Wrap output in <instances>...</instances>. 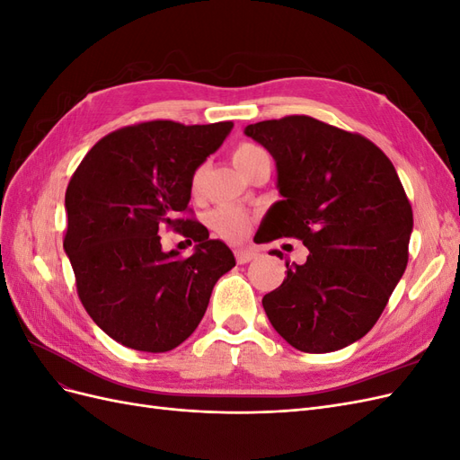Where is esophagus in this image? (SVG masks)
<instances>
[{"label": "esophagus", "mask_w": 460, "mask_h": 460, "mask_svg": "<svg viewBox=\"0 0 460 460\" xmlns=\"http://www.w3.org/2000/svg\"><path fill=\"white\" fill-rule=\"evenodd\" d=\"M234 255H235V261H238V264H245L249 261L257 259V252H252V249H235Z\"/></svg>", "instance_id": "esophagus-1"}]
</instances>
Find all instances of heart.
Returning a JSON list of instances; mask_svg holds the SVG:
<instances>
[{
	"label": "heart",
	"mask_w": 460,
	"mask_h": 460,
	"mask_svg": "<svg viewBox=\"0 0 460 460\" xmlns=\"http://www.w3.org/2000/svg\"><path fill=\"white\" fill-rule=\"evenodd\" d=\"M262 153H264L262 147L243 142L234 149L232 161L242 172H245L249 166H252V163L259 155H262ZM205 180H207V164H199L191 176V191L199 193L205 186ZM252 225H253L252 213H247L245 208L235 207V205H220L215 208V211H211V215H208V226H211L218 235H222V238H226L230 242H238L245 238L247 232L252 230Z\"/></svg>",
	"instance_id": "heart-1"
}]
</instances>
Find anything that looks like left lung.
<instances>
[{
  "label": "left lung",
  "mask_w": 460,
  "mask_h": 460,
  "mask_svg": "<svg viewBox=\"0 0 460 460\" xmlns=\"http://www.w3.org/2000/svg\"><path fill=\"white\" fill-rule=\"evenodd\" d=\"M245 134L274 157L282 196L259 243L297 238L309 249L303 264L286 262L264 313L299 351L343 349L370 332L407 269L412 208L395 166L365 136L305 115Z\"/></svg>",
  "instance_id": "1"
}]
</instances>
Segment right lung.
Here are the masks:
<instances>
[{"label": "right lung", "mask_w": 460, "mask_h": 460, "mask_svg": "<svg viewBox=\"0 0 460 460\" xmlns=\"http://www.w3.org/2000/svg\"><path fill=\"white\" fill-rule=\"evenodd\" d=\"M234 122L149 120L102 137L65 193L63 240L78 297L109 338L136 351L164 353L188 340L211 291L235 259L207 228L182 218L191 176L226 140ZM161 227L197 242L184 260L160 247Z\"/></svg>", "instance_id": "obj_1"}]
</instances>
